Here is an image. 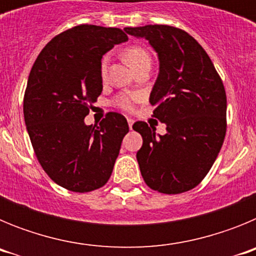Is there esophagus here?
Returning a JSON list of instances; mask_svg holds the SVG:
<instances>
[{
	"instance_id": "34e87169",
	"label": "esophagus",
	"mask_w": 256,
	"mask_h": 256,
	"mask_svg": "<svg viewBox=\"0 0 256 256\" xmlns=\"http://www.w3.org/2000/svg\"><path fill=\"white\" fill-rule=\"evenodd\" d=\"M126 122H128V126H130V128L132 130V126H133V123H134V120H133V119H130V118H128V119H126Z\"/></svg>"
}]
</instances>
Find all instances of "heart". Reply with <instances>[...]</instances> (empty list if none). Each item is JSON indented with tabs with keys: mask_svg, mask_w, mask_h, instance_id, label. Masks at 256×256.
Here are the masks:
<instances>
[{
	"mask_svg": "<svg viewBox=\"0 0 256 256\" xmlns=\"http://www.w3.org/2000/svg\"><path fill=\"white\" fill-rule=\"evenodd\" d=\"M124 58H126V62L130 65V66L134 69V72L137 69H140L141 66H144V65H151V56L148 52V50H144V47L141 46H130L124 51ZM108 58H104L101 60V74L102 76H106L108 73ZM137 100V97L134 94H119V96L115 98V104H116L119 108H132L133 104Z\"/></svg>",
	"mask_w": 256,
	"mask_h": 256,
	"instance_id": "1",
	"label": "heart"
}]
</instances>
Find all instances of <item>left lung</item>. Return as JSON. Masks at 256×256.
Masks as SVG:
<instances>
[{
  "label": "left lung",
  "instance_id": "left-lung-1",
  "mask_svg": "<svg viewBox=\"0 0 256 256\" xmlns=\"http://www.w3.org/2000/svg\"><path fill=\"white\" fill-rule=\"evenodd\" d=\"M124 30L148 40L159 58L150 104L166 133L156 134L144 122L133 124L144 140L137 151L142 177L155 191L182 194L204 180L224 141V86L205 50L187 32L169 26Z\"/></svg>",
  "mask_w": 256,
  "mask_h": 256
}]
</instances>
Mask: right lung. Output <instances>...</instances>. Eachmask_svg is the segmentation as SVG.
I'll list each match as a JSON object with an SVG mask.
<instances>
[{"instance_id":"add662e5","label":"right lung","mask_w":256,"mask_h":256,"mask_svg":"<svg viewBox=\"0 0 256 256\" xmlns=\"http://www.w3.org/2000/svg\"><path fill=\"white\" fill-rule=\"evenodd\" d=\"M126 40L122 29L74 26L50 40L30 70L24 96L29 138L44 170L69 191L102 187L130 130L118 112L98 126L84 123L102 92L101 58Z\"/></svg>"}]
</instances>
